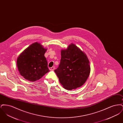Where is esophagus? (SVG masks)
I'll return each instance as SVG.
<instances>
[{
  "label": "esophagus",
  "instance_id": "1",
  "mask_svg": "<svg viewBox=\"0 0 123 123\" xmlns=\"http://www.w3.org/2000/svg\"><path fill=\"white\" fill-rule=\"evenodd\" d=\"M54 69H55V67L54 66H53L52 67L49 68V70H54Z\"/></svg>",
  "mask_w": 123,
  "mask_h": 123
}]
</instances>
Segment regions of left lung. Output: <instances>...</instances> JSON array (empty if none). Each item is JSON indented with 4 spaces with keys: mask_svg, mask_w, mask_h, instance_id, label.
<instances>
[{
    "mask_svg": "<svg viewBox=\"0 0 123 123\" xmlns=\"http://www.w3.org/2000/svg\"><path fill=\"white\" fill-rule=\"evenodd\" d=\"M61 55L60 64L54 70L60 83L68 90L82 86L87 80L90 72L87 55L73 43L66 49H62Z\"/></svg>",
    "mask_w": 123,
    "mask_h": 123,
    "instance_id": "obj_1",
    "label": "left lung"
}]
</instances>
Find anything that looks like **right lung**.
I'll list each match as a JSON object with an SVG mask.
<instances>
[{"label": "right lung", "mask_w": 123, "mask_h": 123, "mask_svg": "<svg viewBox=\"0 0 123 123\" xmlns=\"http://www.w3.org/2000/svg\"><path fill=\"white\" fill-rule=\"evenodd\" d=\"M47 49L40 43L35 42L24 50L17 59V66L20 74L29 81L40 79L50 70L44 56Z\"/></svg>", "instance_id": "add662e5"}]
</instances>
